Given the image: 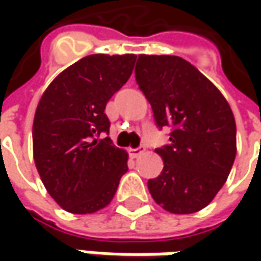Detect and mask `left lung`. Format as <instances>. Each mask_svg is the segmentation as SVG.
<instances>
[{"label": "left lung", "instance_id": "obj_1", "mask_svg": "<svg viewBox=\"0 0 261 261\" xmlns=\"http://www.w3.org/2000/svg\"><path fill=\"white\" fill-rule=\"evenodd\" d=\"M135 55H88L46 88L33 122L35 164L47 193L71 214L107 206L127 154L109 136L107 101L134 72Z\"/></svg>", "mask_w": 261, "mask_h": 261}]
</instances>
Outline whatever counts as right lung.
<instances>
[{"mask_svg": "<svg viewBox=\"0 0 261 261\" xmlns=\"http://www.w3.org/2000/svg\"><path fill=\"white\" fill-rule=\"evenodd\" d=\"M135 80L156 127L168 130V142L155 149L164 167L148 180L149 193L171 214L197 212L212 202L234 164L232 112L199 69L175 56H142Z\"/></svg>", "mask_w": 261, "mask_h": 261, "instance_id": "1", "label": "right lung"}]
</instances>
